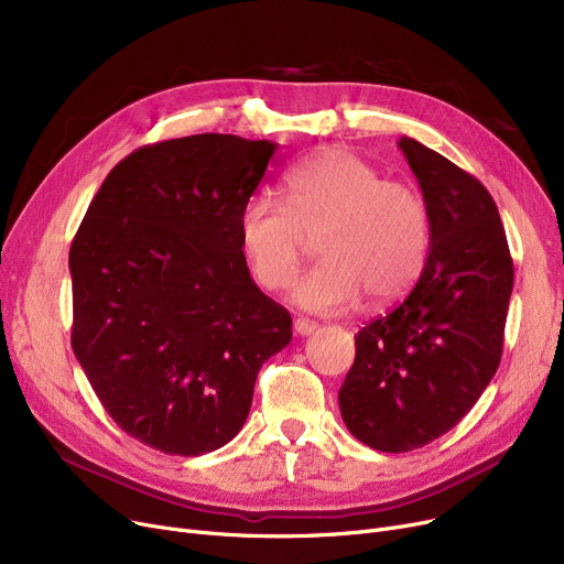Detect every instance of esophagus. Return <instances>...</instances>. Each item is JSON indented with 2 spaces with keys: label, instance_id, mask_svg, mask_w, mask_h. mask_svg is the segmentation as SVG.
<instances>
[{
  "label": "esophagus",
  "instance_id": "34e87169",
  "mask_svg": "<svg viewBox=\"0 0 564 564\" xmlns=\"http://www.w3.org/2000/svg\"><path fill=\"white\" fill-rule=\"evenodd\" d=\"M315 329H317V324L313 319H306V317L294 319V334L297 336H311V334H315Z\"/></svg>",
  "mask_w": 564,
  "mask_h": 564
}]
</instances>
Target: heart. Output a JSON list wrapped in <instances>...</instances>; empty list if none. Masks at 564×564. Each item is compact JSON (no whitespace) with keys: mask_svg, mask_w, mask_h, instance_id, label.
Returning a JSON list of instances; mask_svg holds the SVG:
<instances>
[{"mask_svg":"<svg viewBox=\"0 0 564 564\" xmlns=\"http://www.w3.org/2000/svg\"><path fill=\"white\" fill-rule=\"evenodd\" d=\"M322 260L290 290L311 313H340L364 294L389 306L416 285L432 247L423 196L347 148H322L285 175V205L253 196L237 217V240L256 283L281 290L302 260L304 235Z\"/></svg>","mask_w":564,"mask_h":564,"instance_id":"heart-1","label":"heart"}]
</instances>
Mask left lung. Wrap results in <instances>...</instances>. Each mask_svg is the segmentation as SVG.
<instances>
[{
    "mask_svg": "<svg viewBox=\"0 0 564 564\" xmlns=\"http://www.w3.org/2000/svg\"><path fill=\"white\" fill-rule=\"evenodd\" d=\"M404 153L427 203L432 247L409 297L354 336L338 391L347 430L406 453L453 430L489 387L502 354L514 267L491 194L416 139Z\"/></svg>",
    "mask_w": 564,
    "mask_h": 564,
    "instance_id": "8db88e82",
    "label": "left lung"
}]
</instances>
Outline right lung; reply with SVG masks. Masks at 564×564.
<instances>
[{"mask_svg":"<svg viewBox=\"0 0 564 564\" xmlns=\"http://www.w3.org/2000/svg\"><path fill=\"white\" fill-rule=\"evenodd\" d=\"M276 148L210 132L139 148L73 240L75 357L116 425L166 455L226 446L258 370L292 338L237 240Z\"/></svg>","mask_w":564,"mask_h":564,"instance_id":"add662e5","label":"right lung"}]
</instances>
